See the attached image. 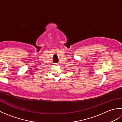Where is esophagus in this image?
I'll return each instance as SVG.
<instances>
[{"instance_id": "obj_1", "label": "esophagus", "mask_w": 122, "mask_h": 122, "mask_svg": "<svg viewBox=\"0 0 122 122\" xmlns=\"http://www.w3.org/2000/svg\"><path fill=\"white\" fill-rule=\"evenodd\" d=\"M56 66H58L59 64H57V63H56Z\"/></svg>"}]
</instances>
